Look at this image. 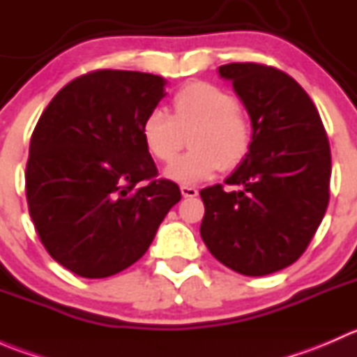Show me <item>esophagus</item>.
Here are the masks:
<instances>
[{
  "mask_svg": "<svg viewBox=\"0 0 357 357\" xmlns=\"http://www.w3.org/2000/svg\"><path fill=\"white\" fill-rule=\"evenodd\" d=\"M181 193L185 199H193V197L199 195V190L193 188V186H188V185H181Z\"/></svg>",
  "mask_w": 357,
  "mask_h": 357,
  "instance_id": "1",
  "label": "esophagus"
}]
</instances>
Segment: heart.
Returning <instances> with one entry per match:
<instances>
[{
	"label": "heart",
	"mask_w": 357,
	"mask_h": 357,
	"mask_svg": "<svg viewBox=\"0 0 357 357\" xmlns=\"http://www.w3.org/2000/svg\"><path fill=\"white\" fill-rule=\"evenodd\" d=\"M171 109L172 115L162 109L150 110L142 124L146 150L164 164L174 160L185 145V135H190L192 150L169 165V178L195 185L218 169L233 171L245 160L254 128L225 88L207 81L188 82L172 95Z\"/></svg>",
	"instance_id": "heart-1"
}]
</instances>
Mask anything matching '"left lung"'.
<instances>
[{"mask_svg":"<svg viewBox=\"0 0 357 357\" xmlns=\"http://www.w3.org/2000/svg\"><path fill=\"white\" fill-rule=\"evenodd\" d=\"M250 115L254 142L226 185L200 192V235L219 262L245 276L294 264L321 225L330 200L332 153L319 112L302 86L262 63H226Z\"/></svg>","mask_w":357,"mask_h":357,"instance_id":"1","label":"left lung"}]
</instances>
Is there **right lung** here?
<instances>
[{"instance_id":"add662e5","label":"right lung","mask_w":357,"mask_h":357,"mask_svg":"<svg viewBox=\"0 0 357 357\" xmlns=\"http://www.w3.org/2000/svg\"><path fill=\"white\" fill-rule=\"evenodd\" d=\"M165 81L132 70H95L63 86L36 124L25 195L39 240L82 278H107L143 257L181 200L157 179L142 136Z\"/></svg>"}]
</instances>
